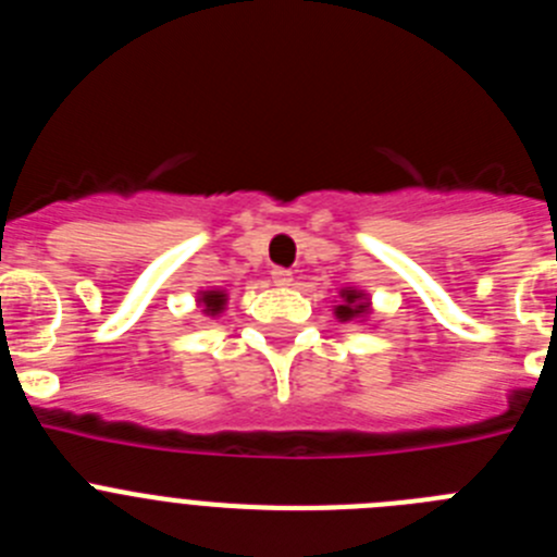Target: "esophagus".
Instances as JSON below:
<instances>
[{
	"label": "esophagus",
	"instance_id": "obj_1",
	"mask_svg": "<svg viewBox=\"0 0 557 557\" xmlns=\"http://www.w3.org/2000/svg\"><path fill=\"white\" fill-rule=\"evenodd\" d=\"M273 284H275V287H289V284H293V273H289V270H284V268H275L273 270Z\"/></svg>",
	"mask_w": 557,
	"mask_h": 557
}]
</instances>
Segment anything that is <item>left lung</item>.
I'll return each mask as SVG.
<instances>
[{"instance_id":"1","label":"left lung","mask_w":557,"mask_h":557,"mask_svg":"<svg viewBox=\"0 0 557 557\" xmlns=\"http://www.w3.org/2000/svg\"><path fill=\"white\" fill-rule=\"evenodd\" d=\"M373 314L371 295L359 287L339 289V304H334V318L339 323H366Z\"/></svg>"}]
</instances>
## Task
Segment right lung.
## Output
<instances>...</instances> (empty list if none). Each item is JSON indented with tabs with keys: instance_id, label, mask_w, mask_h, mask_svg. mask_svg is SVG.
<instances>
[{
	"instance_id": "right-lung-1",
	"label": "right lung",
	"mask_w": 557,
	"mask_h": 557,
	"mask_svg": "<svg viewBox=\"0 0 557 557\" xmlns=\"http://www.w3.org/2000/svg\"><path fill=\"white\" fill-rule=\"evenodd\" d=\"M195 301H198L200 312H203L206 318H220V314L225 312V307H228V293H225V289H220V287L200 289Z\"/></svg>"
}]
</instances>
